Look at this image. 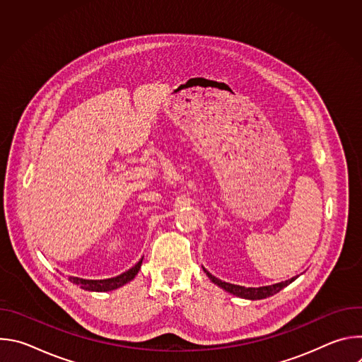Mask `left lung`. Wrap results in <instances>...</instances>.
Returning a JSON list of instances; mask_svg holds the SVG:
<instances>
[{
    "label": "left lung",
    "instance_id": "8db88e82",
    "mask_svg": "<svg viewBox=\"0 0 362 362\" xmlns=\"http://www.w3.org/2000/svg\"><path fill=\"white\" fill-rule=\"evenodd\" d=\"M203 271L206 272V275L209 276V279L218 285L219 288L225 289L226 292L235 295V296H239V298H245V299H250V300H256V299H264V298H268V296H272L275 293H278L281 289H284L285 286H288L291 282H293L298 276H293L285 282H279V284H274V285H268V286H259V288H245V286H240V285H233V284H228V282H223L218 278H215L212 274H209L208 271H206L203 268Z\"/></svg>",
    "mask_w": 362,
    "mask_h": 362
}]
</instances>
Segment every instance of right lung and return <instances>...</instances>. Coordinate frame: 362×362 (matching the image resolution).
<instances>
[{"label": "right lung", "mask_w": 362, "mask_h": 362, "mask_svg": "<svg viewBox=\"0 0 362 362\" xmlns=\"http://www.w3.org/2000/svg\"><path fill=\"white\" fill-rule=\"evenodd\" d=\"M143 262V257L129 271L123 272L119 276L115 278H109V279H100V281H94V279H83V278H76V276H70L69 281L78 285L80 288L86 289V291H94V292H107V291H113L117 289L123 285H126L127 282H130L139 272L140 267Z\"/></svg>", "instance_id": "1"}]
</instances>
